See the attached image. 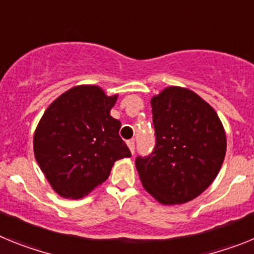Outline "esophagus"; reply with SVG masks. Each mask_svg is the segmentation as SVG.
I'll use <instances>...</instances> for the list:
<instances>
[{"instance_id": "1", "label": "esophagus", "mask_w": 254, "mask_h": 254, "mask_svg": "<svg viewBox=\"0 0 254 254\" xmlns=\"http://www.w3.org/2000/svg\"><path fill=\"white\" fill-rule=\"evenodd\" d=\"M127 145H128L129 150H131V152L133 154V152H134V141L133 140H128V141H127Z\"/></svg>"}]
</instances>
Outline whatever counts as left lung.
Masks as SVG:
<instances>
[{
    "mask_svg": "<svg viewBox=\"0 0 254 254\" xmlns=\"http://www.w3.org/2000/svg\"><path fill=\"white\" fill-rule=\"evenodd\" d=\"M155 147L136 158L143 188L164 205L196 198L216 178L226 151L223 125L193 91L167 87L151 99Z\"/></svg>",
    "mask_w": 254,
    "mask_h": 254,
    "instance_id": "obj_1",
    "label": "left lung"
}]
</instances>
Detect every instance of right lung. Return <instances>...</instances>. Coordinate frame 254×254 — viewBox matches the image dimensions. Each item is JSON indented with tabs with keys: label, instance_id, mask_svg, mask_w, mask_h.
<instances>
[{
	"label": "right lung",
	"instance_id": "add662e5",
	"mask_svg": "<svg viewBox=\"0 0 254 254\" xmlns=\"http://www.w3.org/2000/svg\"><path fill=\"white\" fill-rule=\"evenodd\" d=\"M117 95L94 85L75 86L44 112L34 134V155L52 188L64 198H81L102 185L114 161L131 151L111 116Z\"/></svg>",
	"mask_w": 254,
	"mask_h": 254
}]
</instances>
